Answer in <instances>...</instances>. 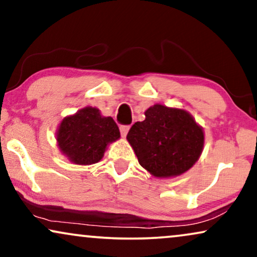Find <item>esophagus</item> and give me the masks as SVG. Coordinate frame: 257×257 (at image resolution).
Returning <instances> with one entry per match:
<instances>
[{
    "label": "esophagus",
    "instance_id": "1",
    "mask_svg": "<svg viewBox=\"0 0 257 257\" xmlns=\"http://www.w3.org/2000/svg\"><path fill=\"white\" fill-rule=\"evenodd\" d=\"M119 130H120V133L122 137H126V135H127L128 130H130V126L128 125H121L120 127H119Z\"/></svg>",
    "mask_w": 257,
    "mask_h": 257
}]
</instances>
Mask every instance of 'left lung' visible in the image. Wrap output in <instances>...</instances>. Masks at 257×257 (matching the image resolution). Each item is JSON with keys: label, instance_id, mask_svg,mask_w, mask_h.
<instances>
[{"label": "left lung", "instance_id": "left-lung-1", "mask_svg": "<svg viewBox=\"0 0 257 257\" xmlns=\"http://www.w3.org/2000/svg\"><path fill=\"white\" fill-rule=\"evenodd\" d=\"M126 139L153 177L172 178L198 161L205 135L189 112L156 104L145 111V120L132 125Z\"/></svg>", "mask_w": 257, "mask_h": 257}]
</instances>
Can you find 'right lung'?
Here are the masks:
<instances>
[{"instance_id": "1", "label": "right lung", "mask_w": 257, "mask_h": 257, "mask_svg": "<svg viewBox=\"0 0 257 257\" xmlns=\"http://www.w3.org/2000/svg\"><path fill=\"white\" fill-rule=\"evenodd\" d=\"M120 138L111 117L96 107L86 106L65 117L58 126L56 139L61 152L77 165H92L101 160L108 144Z\"/></svg>"}]
</instances>
